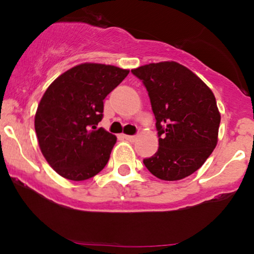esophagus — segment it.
<instances>
[{
    "instance_id": "34e87169",
    "label": "esophagus",
    "mask_w": 254,
    "mask_h": 254,
    "mask_svg": "<svg viewBox=\"0 0 254 254\" xmlns=\"http://www.w3.org/2000/svg\"><path fill=\"white\" fill-rule=\"evenodd\" d=\"M124 138H125V139H127V141H130V142H133V141H136L137 136H131V135H124Z\"/></svg>"
}]
</instances>
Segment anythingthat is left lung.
Wrapping results in <instances>:
<instances>
[{
  "mask_svg": "<svg viewBox=\"0 0 254 254\" xmlns=\"http://www.w3.org/2000/svg\"><path fill=\"white\" fill-rule=\"evenodd\" d=\"M148 90L159 149L143 164L153 176L174 182L191 176L217 144L221 115L214 93L182 64L150 63L131 70Z\"/></svg>",
  "mask_w": 254,
  "mask_h": 254,
  "instance_id": "8db88e82",
  "label": "left lung"
}]
</instances>
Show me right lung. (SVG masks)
Listing matches in <instances>:
<instances>
[{"label":"right lung","instance_id":"1","mask_svg":"<svg viewBox=\"0 0 254 254\" xmlns=\"http://www.w3.org/2000/svg\"><path fill=\"white\" fill-rule=\"evenodd\" d=\"M127 69L82 63L60 75L44 93L34 117L38 143L49 165L65 179L81 182L106 166L117 137L103 127L104 99Z\"/></svg>","mask_w":254,"mask_h":254}]
</instances>
